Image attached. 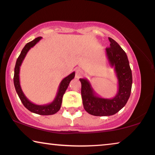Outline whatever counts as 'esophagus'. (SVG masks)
I'll return each mask as SVG.
<instances>
[{"label":"esophagus","mask_w":155,"mask_h":155,"mask_svg":"<svg viewBox=\"0 0 155 155\" xmlns=\"http://www.w3.org/2000/svg\"><path fill=\"white\" fill-rule=\"evenodd\" d=\"M83 74H84V72H83V71L81 70L80 68H77L76 69V74H75V77L77 78H79L82 77Z\"/></svg>","instance_id":"esophagus-1"}]
</instances>
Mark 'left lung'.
I'll use <instances>...</instances> for the list:
<instances>
[{
	"mask_svg": "<svg viewBox=\"0 0 155 155\" xmlns=\"http://www.w3.org/2000/svg\"><path fill=\"white\" fill-rule=\"evenodd\" d=\"M110 47L106 55L111 68H114L118 83V91L113 98L99 97L86 78H79L81 83V97L84 109L95 116H109L121 110L127 102L132 85V74L127 55L118 44L108 38Z\"/></svg>",
	"mask_w": 155,
	"mask_h": 155,
	"instance_id": "1",
	"label": "left lung"
}]
</instances>
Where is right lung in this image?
<instances>
[{
  "label": "right lung",
  "mask_w": 155,
  "mask_h": 155,
  "mask_svg": "<svg viewBox=\"0 0 155 155\" xmlns=\"http://www.w3.org/2000/svg\"><path fill=\"white\" fill-rule=\"evenodd\" d=\"M41 38H42L41 37H38V38H35L33 41L27 43L26 45H25L24 48L22 49L19 56L18 57V58L17 60V62H16L15 68V74H14V85H15V90L16 91H17L18 97H19L22 104L28 110H29L30 111L33 112L34 114H36L48 115L56 114V113L60 110V108L61 107L62 101H63V94H64V92H65L67 88L68 87V85L70 84L71 81L74 78L75 72L74 71V72L70 74V75H68V77L64 78L62 80V81L61 82V84H60L58 86L56 96H55V99L52 102L44 105L35 104L31 102V101L25 96V94L24 92H23L22 89L20 85V67L23 61H24L25 57H26L28 51L31 49L32 47H33Z\"/></svg>",
  "instance_id": "1"
}]
</instances>
